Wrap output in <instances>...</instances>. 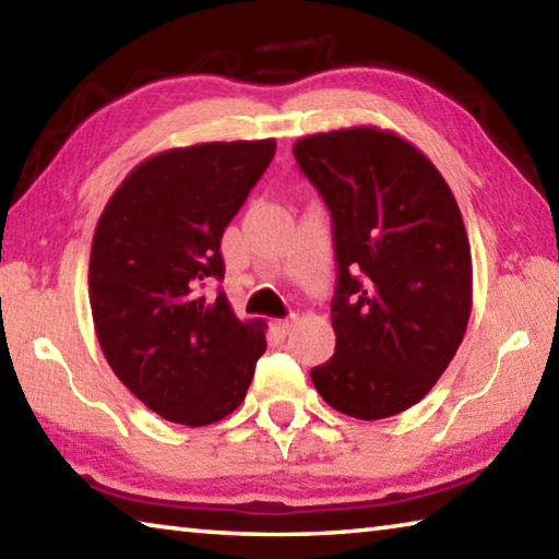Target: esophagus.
Here are the masks:
<instances>
[{
    "mask_svg": "<svg viewBox=\"0 0 559 559\" xmlns=\"http://www.w3.org/2000/svg\"><path fill=\"white\" fill-rule=\"evenodd\" d=\"M296 320H298V316H288V318L273 320V328H276V333H281V335H288V333H290V328L296 325Z\"/></svg>",
    "mask_w": 559,
    "mask_h": 559,
    "instance_id": "obj_1",
    "label": "esophagus"
}]
</instances>
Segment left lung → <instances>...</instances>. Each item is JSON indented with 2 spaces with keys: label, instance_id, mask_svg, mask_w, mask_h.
Wrapping results in <instances>:
<instances>
[{
  "label": "left lung",
  "instance_id": "left-lung-1",
  "mask_svg": "<svg viewBox=\"0 0 559 559\" xmlns=\"http://www.w3.org/2000/svg\"><path fill=\"white\" fill-rule=\"evenodd\" d=\"M333 214L335 355L310 370L355 419H386L431 392L473 306L468 234L431 159L392 130L353 126L293 145Z\"/></svg>",
  "mask_w": 559,
  "mask_h": 559
}]
</instances>
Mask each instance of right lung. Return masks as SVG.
<instances>
[{"mask_svg": "<svg viewBox=\"0 0 559 559\" xmlns=\"http://www.w3.org/2000/svg\"><path fill=\"white\" fill-rule=\"evenodd\" d=\"M276 140L163 150L103 210L91 246L88 298L103 355L147 409L185 427L229 416L266 353V323L239 320L226 293L222 234L269 167Z\"/></svg>", "mask_w": 559, "mask_h": 559, "instance_id": "obj_1", "label": "right lung"}]
</instances>
